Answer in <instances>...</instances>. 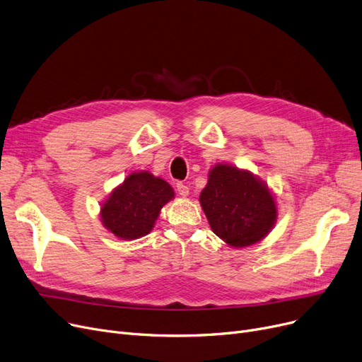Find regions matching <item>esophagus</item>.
Returning a JSON list of instances; mask_svg holds the SVG:
<instances>
[{
    "label": "esophagus",
    "instance_id": "1",
    "mask_svg": "<svg viewBox=\"0 0 362 362\" xmlns=\"http://www.w3.org/2000/svg\"><path fill=\"white\" fill-rule=\"evenodd\" d=\"M176 187H177V192H179L180 197H187V195H189V187H187L185 183L177 182Z\"/></svg>",
    "mask_w": 362,
    "mask_h": 362
}]
</instances>
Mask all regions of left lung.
<instances>
[{"label": "left lung", "instance_id": "left-lung-1", "mask_svg": "<svg viewBox=\"0 0 362 362\" xmlns=\"http://www.w3.org/2000/svg\"><path fill=\"white\" fill-rule=\"evenodd\" d=\"M199 202L213 232L232 247L262 241L276 222V204L266 183L228 164L211 168Z\"/></svg>", "mask_w": 362, "mask_h": 362}]
</instances>
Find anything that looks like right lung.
<instances>
[{"mask_svg": "<svg viewBox=\"0 0 362 362\" xmlns=\"http://www.w3.org/2000/svg\"><path fill=\"white\" fill-rule=\"evenodd\" d=\"M173 187L149 171L132 173L111 192L100 209L103 226L121 240L148 235L161 209L173 199Z\"/></svg>", "mask_w": 362, "mask_h": 362, "instance_id": "obj_1", "label": "right lung"}]
</instances>
